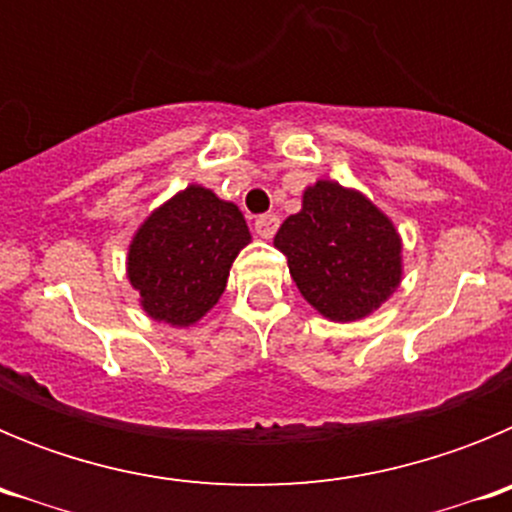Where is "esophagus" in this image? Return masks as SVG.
<instances>
[{
  "label": "esophagus",
  "mask_w": 512,
  "mask_h": 512,
  "mask_svg": "<svg viewBox=\"0 0 512 512\" xmlns=\"http://www.w3.org/2000/svg\"><path fill=\"white\" fill-rule=\"evenodd\" d=\"M253 228H256V235H259V238L269 241V238H274V233H277L279 217L271 215V212H269V215L256 217V223H253Z\"/></svg>",
  "instance_id": "1"
}]
</instances>
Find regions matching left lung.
Wrapping results in <instances>:
<instances>
[{"instance_id":"left-lung-1","label":"left lung","mask_w":512,"mask_h":512,"mask_svg":"<svg viewBox=\"0 0 512 512\" xmlns=\"http://www.w3.org/2000/svg\"><path fill=\"white\" fill-rule=\"evenodd\" d=\"M300 295L323 318L354 323L372 315L402 282V241L395 223L359 189L318 179L302 210L274 235Z\"/></svg>"}]
</instances>
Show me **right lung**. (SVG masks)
I'll use <instances>...</instances> for the list:
<instances>
[{
  "instance_id": "obj_1",
  "label": "right lung",
  "mask_w": 512,
  "mask_h": 512,
  "mask_svg": "<svg viewBox=\"0 0 512 512\" xmlns=\"http://www.w3.org/2000/svg\"><path fill=\"white\" fill-rule=\"evenodd\" d=\"M251 243L246 217L189 184L156 207L128 248V279L151 320L189 328L217 305L235 256Z\"/></svg>"
}]
</instances>
